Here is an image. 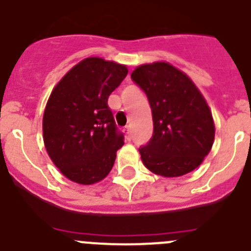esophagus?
<instances>
[{
  "mask_svg": "<svg viewBox=\"0 0 251 251\" xmlns=\"http://www.w3.org/2000/svg\"><path fill=\"white\" fill-rule=\"evenodd\" d=\"M125 134H126V139L131 140V127L130 126H126L125 127Z\"/></svg>",
  "mask_w": 251,
  "mask_h": 251,
  "instance_id": "1",
  "label": "esophagus"
}]
</instances>
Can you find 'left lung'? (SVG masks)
Instances as JSON below:
<instances>
[{
    "mask_svg": "<svg viewBox=\"0 0 251 251\" xmlns=\"http://www.w3.org/2000/svg\"><path fill=\"white\" fill-rule=\"evenodd\" d=\"M131 78L148 96L153 132L139 149L146 168L176 177L195 170L211 150L215 126L201 92L168 62L141 65Z\"/></svg>",
    "mask_w": 251,
    "mask_h": 251,
    "instance_id": "left-lung-1",
    "label": "left lung"
}]
</instances>
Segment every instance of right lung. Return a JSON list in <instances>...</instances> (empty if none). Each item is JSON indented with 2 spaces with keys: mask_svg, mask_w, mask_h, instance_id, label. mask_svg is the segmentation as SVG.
<instances>
[{
  "mask_svg": "<svg viewBox=\"0 0 251 251\" xmlns=\"http://www.w3.org/2000/svg\"><path fill=\"white\" fill-rule=\"evenodd\" d=\"M126 75L125 65L89 57L51 92L42 121L44 142L53 164L71 181L91 185L111 171L124 134L107 100Z\"/></svg>",
  "mask_w": 251,
  "mask_h": 251,
  "instance_id": "1",
  "label": "right lung"
}]
</instances>
